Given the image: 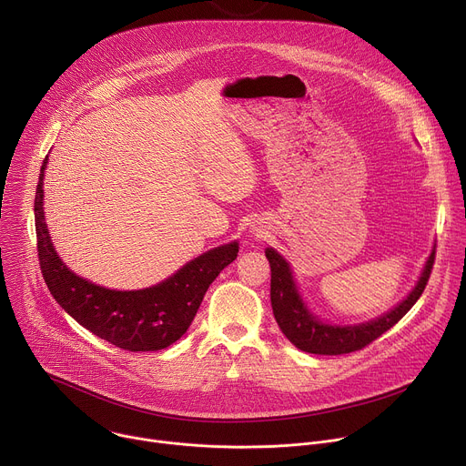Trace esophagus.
Masks as SVG:
<instances>
[{"instance_id":"1","label":"esophagus","mask_w":466,"mask_h":466,"mask_svg":"<svg viewBox=\"0 0 466 466\" xmlns=\"http://www.w3.org/2000/svg\"><path fill=\"white\" fill-rule=\"evenodd\" d=\"M252 232H254L256 238H263V234H265V232H261V230H252Z\"/></svg>"}]
</instances>
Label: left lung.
<instances>
[{"label":"left lung","mask_w":466,"mask_h":466,"mask_svg":"<svg viewBox=\"0 0 466 466\" xmlns=\"http://www.w3.org/2000/svg\"><path fill=\"white\" fill-rule=\"evenodd\" d=\"M265 256L271 265V306L284 336L304 352L339 356L361 350L413 308L428 284L435 259V245L424 263L419 280L406 299L380 317L356 324H334L322 320L302 299L289 261L273 247L265 248Z\"/></svg>","instance_id":"1"}]
</instances>
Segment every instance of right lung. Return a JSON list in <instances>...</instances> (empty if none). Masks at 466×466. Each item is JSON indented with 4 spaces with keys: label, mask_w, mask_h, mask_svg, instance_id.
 I'll use <instances>...</instances> for the list:
<instances>
[{
    "label": "right lung",
    "mask_w": 466,
    "mask_h": 466,
    "mask_svg": "<svg viewBox=\"0 0 466 466\" xmlns=\"http://www.w3.org/2000/svg\"><path fill=\"white\" fill-rule=\"evenodd\" d=\"M42 164L35 195V227L40 269L62 309L94 336L128 352H155L178 341L189 328L205 293L238 258L239 243L214 247L184 263L166 280L144 289H110L76 275L58 256L46 223Z\"/></svg>",
    "instance_id": "right-lung-1"
}]
</instances>
